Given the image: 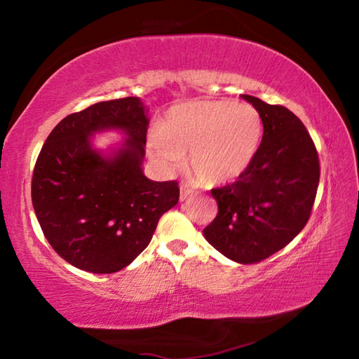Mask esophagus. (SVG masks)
Wrapping results in <instances>:
<instances>
[{
  "label": "esophagus",
  "instance_id": "esophagus-1",
  "mask_svg": "<svg viewBox=\"0 0 359 359\" xmlns=\"http://www.w3.org/2000/svg\"><path fill=\"white\" fill-rule=\"evenodd\" d=\"M191 191L188 190V188L185 185H180V201H185V199L190 196Z\"/></svg>",
  "mask_w": 359,
  "mask_h": 359
}]
</instances>
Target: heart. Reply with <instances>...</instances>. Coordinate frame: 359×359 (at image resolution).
Wrapping results in <instances>:
<instances>
[{
    "label": "heart",
    "mask_w": 359,
    "mask_h": 359,
    "mask_svg": "<svg viewBox=\"0 0 359 359\" xmlns=\"http://www.w3.org/2000/svg\"><path fill=\"white\" fill-rule=\"evenodd\" d=\"M261 135L263 123L252 106L191 101L169 111L151 141V151L171 171L182 168L190 151L194 175L205 185H222L250 166Z\"/></svg>",
    "instance_id": "b5f03b06"
}]
</instances>
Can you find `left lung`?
<instances>
[{"label":"left lung","instance_id":"left-lung-1","mask_svg":"<svg viewBox=\"0 0 359 359\" xmlns=\"http://www.w3.org/2000/svg\"><path fill=\"white\" fill-rule=\"evenodd\" d=\"M263 139L238 180L210 190L218 204L204 238L241 264L259 263L288 245L311 218L320 182V160L311 135L287 107L250 95Z\"/></svg>","mask_w":359,"mask_h":359}]
</instances>
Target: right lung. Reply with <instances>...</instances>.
Segmentation results:
<instances>
[{
	"label": "right lung",
	"mask_w": 359,
	"mask_h": 359,
	"mask_svg": "<svg viewBox=\"0 0 359 359\" xmlns=\"http://www.w3.org/2000/svg\"><path fill=\"white\" fill-rule=\"evenodd\" d=\"M147 126L136 96L101 101L65 117L42 145L32 179L34 214L48 244L77 269L112 274L131 264L179 201L177 182L142 172ZM102 129L127 135L111 157L89 144Z\"/></svg>",
	"instance_id": "add662e5"
}]
</instances>
